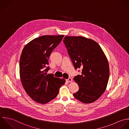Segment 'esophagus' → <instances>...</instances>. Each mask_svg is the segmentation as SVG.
I'll return each mask as SVG.
<instances>
[{"label":"esophagus","instance_id":"obj_1","mask_svg":"<svg viewBox=\"0 0 129 129\" xmlns=\"http://www.w3.org/2000/svg\"><path fill=\"white\" fill-rule=\"evenodd\" d=\"M66 81H67V82H71L72 81V79L70 77V78H69L68 79H66Z\"/></svg>","mask_w":129,"mask_h":129}]
</instances>
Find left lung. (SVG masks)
I'll return each instance as SVG.
<instances>
[{"instance_id":"left-lung-1","label":"left lung","mask_w":129,"mask_h":129,"mask_svg":"<svg viewBox=\"0 0 129 129\" xmlns=\"http://www.w3.org/2000/svg\"><path fill=\"white\" fill-rule=\"evenodd\" d=\"M63 42L75 69L82 70L74 80L79 86L73 96L84 104L93 103L105 91L110 70L107 58L94 41L80 36H66Z\"/></svg>"}]
</instances>
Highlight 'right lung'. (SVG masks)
Wrapping results in <instances>:
<instances>
[{
    "label": "right lung",
    "instance_id": "obj_1",
    "mask_svg": "<svg viewBox=\"0 0 129 129\" xmlns=\"http://www.w3.org/2000/svg\"><path fill=\"white\" fill-rule=\"evenodd\" d=\"M64 35H46L37 38L23 48L19 60L21 84L29 96L42 104H47L58 95L65 80L47 74L50 69L49 58L60 43Z\"/></svg>",
    "mask_w": 129,
    "mask_h": 129
}]
</instances>
